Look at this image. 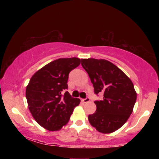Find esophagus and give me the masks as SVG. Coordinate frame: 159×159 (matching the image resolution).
Wrapping results in <instances>:
<instances>
[{"mask_svg": "<svg viewBox=\"0 0 159 159\" xmlns=\"http://www.w3.org/2000/svg\"><path fill=\"white\" fill-rule=\"evenodd\" d=\"M82 101V102H83L84 103H89V102H90V98H88V97H87L85 99H82L81 100Z\"/></svg>", "mask_w": 159, "mask_h": 159, "instance_id": "esophagus-1", "label": "esophagus"}]
</instances>
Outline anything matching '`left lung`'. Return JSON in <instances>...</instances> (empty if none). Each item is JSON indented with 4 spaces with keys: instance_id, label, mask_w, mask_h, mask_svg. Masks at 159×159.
Segmentation results:
<instances>
[{
    "instance_id": "1",
    "label": "left lung",
    "mask_w": 159,
    "mask_h": 159,
    "mask_svg": "<svg viewBox=\"0 0 159 159\" xmlns=\"http://www.w3.org/2000/svg\"><path fill=\"white\" fill-rule=\"evenodd\" d=\"M82 66L88 72L95 94H103L95 101L96 111L88 116L90 125L104 134L122 127L133 111L137 93L131 80L116 65L105 59L82 58Z\"/></svg>"
}]
</instances>
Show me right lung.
Returning <instances> with one entry per match:
<instances>
[{
  "label": "right lung",
  "instance_id": "1",
  "mask_svg": "<svg viewBox=\"0 0 159 159\" xmlns=\"http://www.w3.org/2000/svg\"><path fill=\"white\" fill-rule=\"evenodd\" d=\"M80 58H58L50 62L32 75L26 88V98L32 116L41 127L58 131L68 123L80 103L67 92L69 74L80 64Z\"/></svg>",
  "mask_w": 159,
  "mask_h": 159
}]
</instances>
